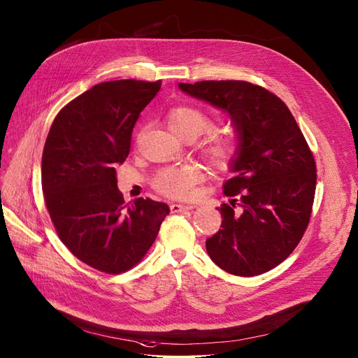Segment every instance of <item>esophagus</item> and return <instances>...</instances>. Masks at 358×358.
Segmentation results:
<instances>
[{
  "mask_svg": "<svg viewBox=\"0 0 358 358\" xmlns=\"http://www.w3.org/2000/svg\"><path fill=\"white\" fill-rule=\"evenodd\" d=\"M192 209H193V206H190V205H178V203H171V205H169L171 213H180V212L192 210Z\"/></svg>",
  "mask_w": 358,
  "mask_h": 358,
  "instance_id": "34e87169",
  "label": "esophagus"
}]
</instances>
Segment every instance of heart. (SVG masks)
<instances>
[{"mask_svg":"<svg viewBox=\"0 0 358 358\" xmlns=\"http://www.w3.org/2000/svg\"><path fill=\"white\" fill-rule=\"evenodd\" d=\"M168 124L178 136L197 137L212 127V120L208 114L192 105L176 106L168 115ZM238 149L236 137L227 131H212L206 141V152L209 158L221 166L234 159ZM203 174L197 165L168 166L158 171L152 185L158 193L171 199H189L194 193V185Z\"/></svg>","mask_w":358,"mask_h":358,"instance_id":"heart-1","label":"heart"}]
</instances>
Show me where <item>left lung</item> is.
<instances>
[{
	"label": "left lung",
	"mask_w": 358,
	"mask_h": 358,
	"mask_svg": "<svg viewBox=\"0 0 358 358\" xmlns=\"http://www.w3.org/2000/svg\"><path fill=\"white\" fill-rule=\"evenodd\" d=\"M189 95L227 111L238 131L236 176L222 224L206 240L217 266L237 276L265 273L303 238L313 209L316 162L288 106L268 89L243 80L180 83Z\"/></svg>",
	"instance_id": "obj_1"
}]
</instances>
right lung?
<instances>
[{
    "instance_id": "right-lung-1",
    "label": "right lung",
    "mask_w": 358,
    "mask_h": 358,
    "mask_svg": "<svg viewBox=\"0 0 358 358\" xmlns=\"http://www.w3.org/2000/svg\"><path fill=\"white\" fill-rule=\"evenodd\" d=\"M161 80H113L70 101L50 129L42 190L59 240L87 266L122 273L141 262L169 213L138 197L124 203L115 166L129 157L131 131Z\"/></svg>"
}]
</instances>
